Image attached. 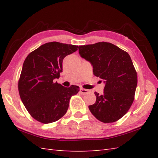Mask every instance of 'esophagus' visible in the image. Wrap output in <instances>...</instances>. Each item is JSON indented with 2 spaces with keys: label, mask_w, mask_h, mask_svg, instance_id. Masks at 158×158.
Masks as SVG:
<instances>
[{
  "label": "esophagus",
  "mask_w": 158,
  "mask_h": 158,
  "mask_svg": "<svg viewBox=\"0 0 158 158\" xmlns=\"http://www.w3.org/2000/svg\"><path fill=\"white\" fill-rule=\"evenodd\" d=\"M80 92L81 93V94H88L89 92V89H83V88H81L80 89Z\"/></svg>",
  "instance_id": "esophagus-1"
}]
</instances>
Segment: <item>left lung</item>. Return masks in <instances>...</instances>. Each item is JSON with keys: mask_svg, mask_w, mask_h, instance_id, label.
I'll return each instance as SVG.
<instances>
[{"mask_svg": "<svg viewBox=\"0 0 158 158\" xmlns=\"http://www.w3.org/2000/svg\"><path fill=\"white\" fill-rule=\"evenodd\" d=\"M81 58L93 66L94 75L105 83L102 95L89 109L96 119L111 123L125 115L134 101L137 74L130 56L118 47L106 42L79 46Z\"/></svg>", "mask_w": 158, "mask_h": 158, "instance_id": "obj_1", "label": "left lung"}]
</instances>
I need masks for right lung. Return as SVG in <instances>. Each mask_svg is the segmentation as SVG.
<instances>
[{
    "label": "right lung",
    "instance_id": "right-lung-1",
    "mask_svg": "<svg viewBox=\"0 0 158 158\" xmlns=\"http://www.w3.org/2000/svg\"><path fill=\"white\" fill-rule=\"evenodd\" d=\"M79 47L58 42L47 43L31 52L23 64L18 83L20 98L31 115L43 123L54 122L68 110L70 97L79 87L66 88L54 83L62 72V61Z\"/></svg>",
    "mask_w": 158,
    "mask_h": 158
}]
</instances>
